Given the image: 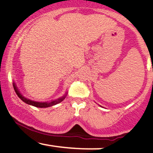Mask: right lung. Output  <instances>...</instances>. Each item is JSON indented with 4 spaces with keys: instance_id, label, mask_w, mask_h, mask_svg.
<instances>
[{
    "instance_id": "obj_1",
    "label": "right lung",
    "mask_w": 153,
    "mask_h": 153,
    "mask_svg": "<svg viewBox=\"0 0 153 153\" xmlns=\"http://www.w3.org/2000/svg\"><path fill=\"white\" fill-rule=\"evenodd\" d=\"M13 88L16 91V94L18 95V96L21 99L24 101V103H27V104L31 105V106H35V107H38V108H47V107H50L52 106H54V105L57 104V103L62 102V101L66 98L67 94H68V92H65V94H64V96H62V97L59 98V99H55V100H52L51 101H46V102H39V101H32V100L27 99L26 98L25 96H24L23 95L21 94V92L19 91L18 87L16 86V84L15 83V82L13 81Z\"/></svg>"
}]
</instances>
